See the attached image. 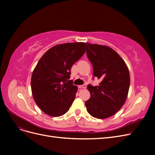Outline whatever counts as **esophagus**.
<instances>
[{
    "label": "esophagus",
    "mask_w": 155,
    "mask_h": 155,
    "mask_svg": "<svg viewBox=\"0 0 155 155\" xmlns=\"http://www.w3.org/2000/svg\"><path fill=\"white\" fill-rule=\"evenodd\" d=\"M86 87H87V85H79V88H82V89L86 88Z\"/></svg>",
    "instance_id": "34e87169"
}]
</instances>
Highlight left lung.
<instances>
[{"label": "left lung", "mask_w": 155, "mask_h": 155, "mask_svg": "<svg viewBox=\"0 0 155 155\" xmlns=\"http://www.w3.org/2000/svg\"><path fill=\"white\" fill-rule=\"evenodd\" d=\"M86 48L94 76L101 80L99 85L87 86L91 97L85 101L87 110L96 118H107L121 109L127 97L129 69L119 54L109 46L87 43Z\"/></svg>", "instance_id": "obj_1"}]
</instances>
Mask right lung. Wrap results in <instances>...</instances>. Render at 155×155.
Listing matches in <instances>:
<instances>
[{
	"mask_svg": "<svg viewBox=\"0 0 155 155\" xmlns=\"http://www.w3.org/2000/svg\"><path fill=\"white\" fill-rule=\"evenodd\" d=\"M85 43L58 45L42 56L31 75V88L36 104L45 114L58 117L69 110L78 87L69 80L73 64L85 52Z\"/></svg>",
	"mask_w": 155,
	"mask_h": 155,
	"instance_id": "add662e5",
	"label": "right lung"
}]
</instances>
